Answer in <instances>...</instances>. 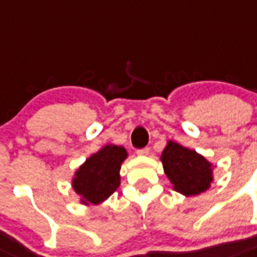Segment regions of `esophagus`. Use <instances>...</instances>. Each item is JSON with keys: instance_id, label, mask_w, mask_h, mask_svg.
I'll use <instances>...</instances> for the list:
<instances>
[{"instance_id": "1", "label": "esophagus", "mask_w": 257, "mask_h": 257, "mask_svg": "<svg viewBox=\"0 0 257 257\" xmlns=\"http://www.w3.org/2000/svg\"><path fill=\"white\" fill-rule=\"evenodd\" d=\"M150 152L149 148H143V149H137V152L136 153L139 154V156H148Z\"/></svg>"}]
</instances>
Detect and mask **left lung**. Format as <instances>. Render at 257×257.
I'll return each mask as SVG.
<instances>
[{
  "mask_svg": "<svg viewBox=\"0 0 257 257\" xmlns=\"http://www.w3.org/2000/svg\"><path fill=\"white\" fill-rule=\"evenodd\" d=\"M165 174L178 193L191 197L203 193L212 181L211 164L195 150L169 141L162 152Z\"/></svg>",
  "mask_w": 257,
  "mask_h": 257,
  "instance_id": "8db88e82",
  "label": "left lung"
}]
</instances>
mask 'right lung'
<instances>
[{"mask_svg": "<svg viewBox=\"0 0 257 257\" xmlns=\"http://www.w3.org/2000/svg\"><path fill=\"white\" fill-rule=\"evenodd\" d=\"M122 147L107 145L81 165L72 181L74 190L85 204L105 201L120 185V169L126 158Z\"/></svg>", "mask_w": 257, "mask_h": 257, "instance_id": "right-lung-1", "label": "right lung"}]
</instances>
